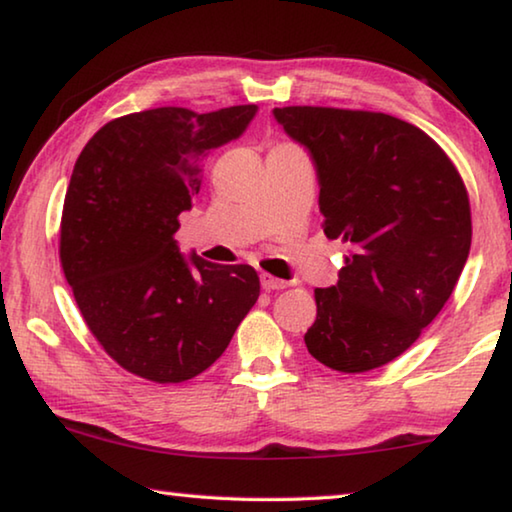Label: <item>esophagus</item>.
<instances>
[{"label":"esophagus","mask_w":512,"mask_h":512,"mask_svg":"<svg viewBox=\"0 0 512 512\" xmlns=\"http://www.w3.org/2000/svg\"><path fill=\"white\" fill-rule=\"evenodd\" d=\"M259 280H262V287L266 291H280V289H287L289 284H291L287 280H280V277H275L271 273H262V277H259Z\"/></svg>","instance_id":"esophagus-1"}]
</instances>
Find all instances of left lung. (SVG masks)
<instances>
[{"label":"left lung","instance_id":"left-lung-1","mask_svg":"<svg viewBox=\"0 0 512 512\" xmlns=\"http://www.w3.org/2000/svg\"><path fill=\"white\" fill-rule=\"evenodd\" d=\"M318 176L327 239L350 255L339 282L316 289L305 343L339 372H366L400 357L452 296L470 255V198L447 153L384 112L275 108Z\"/></svg>","mask_w":512,"mask_h":512}]
</instances>
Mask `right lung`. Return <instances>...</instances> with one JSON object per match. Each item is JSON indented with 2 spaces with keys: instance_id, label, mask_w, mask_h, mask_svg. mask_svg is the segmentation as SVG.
Segmentation results:
<instances>
[{
  "instance_id": "right-lung-1",
  "label": "right lung",
  "mask_w": 512,
  "mask_h": 512,
  "mask_svg": "<svg viewBox=\"0 0 512 512\" xmlns=\"http://www.w3.org/2000/svg\"><path fill=\"white\" fill-rule=\"evenodd\" d=\"M257 106L198 115L153 108L108 121L85 144L60 221V264L85 325L121 368L158 384L201 375L259 298L253 266L180 253L212 149L246 131Z\"/></svg>"
}]
</instances>
